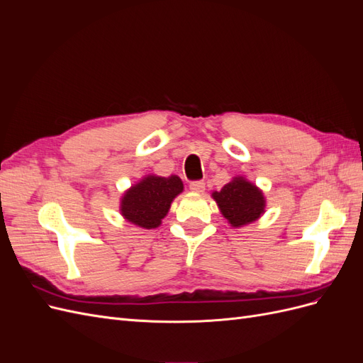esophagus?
I'll return each mask as SVG.
<instances>
[{
	"mask_svg": "<svg viewBox=\"0 0 363 363\" xmlns=\"http://www.w3.org/2000/svg\"><path fill=\"white\" fill-rule=\"evenodd\" d=\"M189 189H191L192 192H195V194H201V192H204V189H206V183H204V182H192V183L189 184Z\"/></svg>",
	"mask_w": 363,
	"mask_h": 363,
	"instance_id": "esophagus-1",
	"label": "esophagus"
}]
</instances>
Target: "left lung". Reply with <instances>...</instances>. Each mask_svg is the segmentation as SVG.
Masks as SVG:
<instances>
[{
    "label": "left lung",
    "instance_id": "obj_1",
    "mask_svg": "<svg viewBox=\"0 0 363 363\" xmlns=\"http://www.w3.org/2000/svg\"><path fill=\"white\" fill-rule=\"evenodd\" d=\"M212 199L233 228L257 221L267 208V200L262 189L244 175H236L223 186V189L213 191Z\"/></svg>",
    "mask_w": 363,
    "mask_h": 363
}]
</instances>
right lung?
I'll use <instances>...</instances> for the list:
<instances>
[{
    "instance_id": "right-lung-1",
    "label": "right lung",
    "mask_w": 363,
    "mask_h": 363,
    "mask_svg": "<svg viewBox=\"0 0 363 363\" xmlns=\"http://www.w3.org/2000/svg\"><path fill=\"white\" fill-rule=\"evenodd\" d=\"M183 188L179 175H144L121 196L119 213L127 223L136 227L157 228L162 219L168 215L175 196L183 192Z\"/></svg>"
}]
</instances>
